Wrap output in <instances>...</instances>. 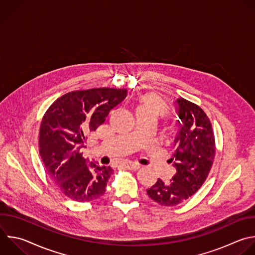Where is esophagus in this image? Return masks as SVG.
Returning a JSON list of instances; mask_svg holds the SVG:
<instances>
[{
	"instance_id": "1",
	"label": "esophagus",
	"mask_w": 255,
	"mask_h": 255,
	"mask_svg": "<svg viewBox=\"0 0 255 255\" xmlns=\"http://www.w3.org/2000/svg\"><path fill=\"white\" fill-rule=\"evenodd\" d=\"M123 166L128 169V170H132V171H136L140 168V166L136 163H132V162H126L123 164Z\"/></svg>"
}]
</instances>
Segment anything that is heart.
Masks as SVG:
<instances>
[{
	"mask_svg": "<svg viewBox=\"0 0 255 255\" xmlns=\"http://www.w3.org/2000/svg\"><path fill=\"white\" fill-rule=\"evenodd\" d=\"M138 108L146 109V110L154 113L156 116H158L164 110L163 105L159 101H157L155 99H151V98L146 99Z\"/></svg>",
	"mask_w": 255,
	"mask_h": 255,
	"instance_id": "b5f03b06",
	"label": "heart"
}]
</instances>
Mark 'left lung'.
<instances>
[{"label":"left lung","mask_w":255,"mask_h":255,"mask_svg":"<svg viewBox=\"0 0 255 255\" xmlns=\"http://www.w3.org/2000/svg\"><path fill=\"white\" fill-rule=\"evenodd\" d=\"M178 132L173 143L171 163L176 174L170 183L161 179L147 190L160 205L175 206L195 194L205 182L215 158V137L211 122L196 104L179 98L175 101Z\"/></svg>","instance_id":"obj_1"}]
</instances>
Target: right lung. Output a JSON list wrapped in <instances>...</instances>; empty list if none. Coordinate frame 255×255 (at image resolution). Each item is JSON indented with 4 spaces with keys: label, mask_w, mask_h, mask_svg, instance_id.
<instances>
[{
    "label": "right lung",
    "mask_w": 255,
    "mask_h": 255,
    "mask_svg": "<svg viewBox=\"0 0 255 255\" xmlns=\"http://www.w3.org/2000/svg\"><path fill=\"white\" fill-rule=\"evenodd\" d=\"M126 96V89L72 91L58 98L44 114L39 132L40 155L51 180L70 199L89 202L105 193L113 169L94 162L87 166L81 149L89 134Z\"/></svg>",
    "instance_id": "obj_1"
}]
</instances>
